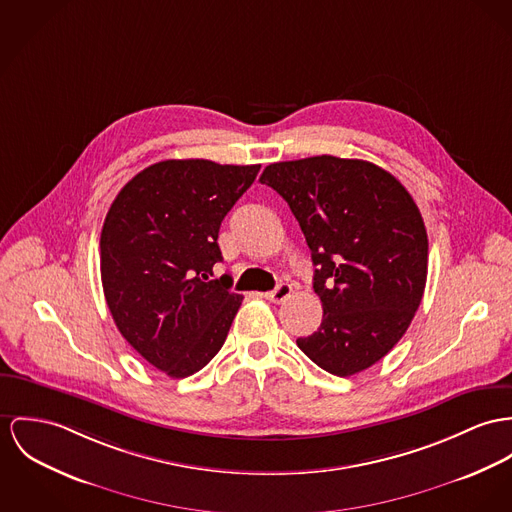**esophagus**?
Instances as JSON below:
<instances>
[{
	"mask_svg": "<svg viewBox=\"0 0 512 512\" xmlns=\"http://www.w3.org/2000/svg\"><path fill=\"white\" fill-rule=\"evenodd\" d=\"M290 294H292V286H290L288 282H280L275 290H271V292L265 294V298L271 300V302H275V304H280V302H284L286 298H290Z\"/></svg>",
	"mask_w": 512,
	"mask_h": 512,
	"instance_id": "34e87169",
	"label": "esophagus"
}]
</instances>
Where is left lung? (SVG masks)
Instances as JSON below:
<instances>
[{"instance_id":"8db88e82","label":"left lung","mask_w":512,"mask_h":512,"mask_svg":"<svg viewBox=\"0 0 512 512\" xmlns=\"http://www.w3.org/2000/svg\"><path fill=\"white\" fill-rule=\"evenodd\" d=\"M259 181L288 202L312 251L323 319L298 347L333 376L370 368L423 300L429 239L415 200L364 159L278 161Z\"/></svg>"}]
</instances>
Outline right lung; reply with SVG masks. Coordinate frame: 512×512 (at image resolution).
<instances>
[{
    "mask_svg": "<svg viewBox=\"0 0 512 512\" xmlns=\"http://www.w3.org/2000/svg\"><path fill=\"white\" fill-rule=\"evenodd\" d=\"M261 165L165 159L132 177L101 232L107 306L130 347L171 378H187L222 349L243 296L222 261V220Z\"/></svg>",
    "mask_w": 512,
    "mask_h": 512,
    "instance_id": "add662e5",
    "label": "right lung"
}]
</instances>
